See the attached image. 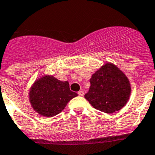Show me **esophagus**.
<instances>
[{
    "label": "esophagus",
    "mask_w": 155,
    "mask_h": 155,
    "mask_svg": "<svg viewBox=\"0 0 155 155\" xmlns=\"http://www.w3.org/2000/svg\"><path fill=\"white\" fill-rule=\"evenodd\" d=\"M78 95H80V96H83V95H84V91H79L78 92Z\"/></svg>",
    "instance_id": "esophagus-1"
}]
</instances>
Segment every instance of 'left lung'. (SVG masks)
<instances>
[{"mask_svg": "<svg viewBox=\"0 0 155 155\" xmlns=\"http://www.w3.org/2000/svg\"><path fill=\"white\" fill-rule=\"evenodd\" d=\"M91 86L84 97L97 110L114 113L127 104L130 94L128 79L111 63H106L92 75Z\"/></svg>", "mask_w": 155, "mask_h": 155, "instance_id": "obj_1", "label": "left lung"}]
</instances>
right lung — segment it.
Here are the masks:
<instances>
[{
    "instance_id": "add662e5",
    "label": "right lung",
    "mask_w": 155,
    "mask_h": 155,
    "mask_svg": "<svg viewBox=\"0 0 155 155\" xmlns=\"http://www.w3.org/2000/svg\"><path fill=\"white\" fill-rule=\"evenodd\" d=\"M76 96L78 94L70 90L68 81H61L54 77L46 75L32 85L29 100L34 110L41 115L54 117Z\"/></svg>"
}]
</instances>
